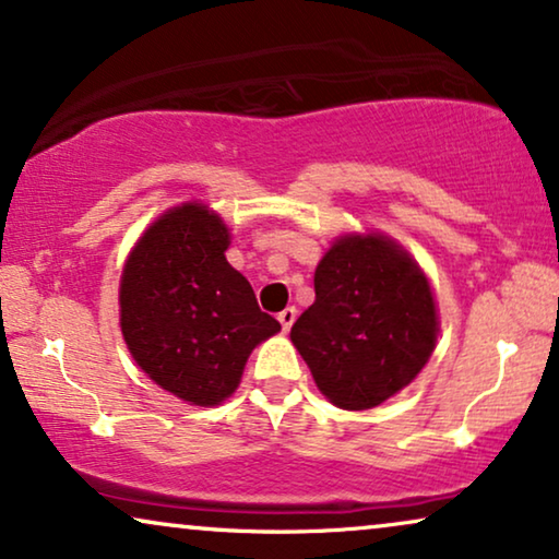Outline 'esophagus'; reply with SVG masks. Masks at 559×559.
Returning <instances> with one entry per match:
<instances>
[{
    "label": "esophagus",
    "mask_w": 559,
    "mask_h": 559,
    "mask_svg": "<svg viewBox=\"0 0 559 559\" xmlns=\"http://www.w3.org/2000/svg\"><path fill=\"white\" fill-rule=\"evenodd\" d=\"M278 322H281V326H284V332H288L294 326V322H296V309L294 307H288V309H284L278 314Z\"/></svg>",
    "instance_id": "1"
}]
</instances>
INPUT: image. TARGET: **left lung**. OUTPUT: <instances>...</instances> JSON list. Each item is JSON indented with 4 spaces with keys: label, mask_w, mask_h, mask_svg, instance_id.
<instances>
[{
    "label": "left lung",
    "mask_w": 559,
    "mask_h": 559,
    "mask_svg": "<svg viewBox=\"0 0 559 559\" xmlns=\"http://www.w3.org/2000/svg\"><path fill=\"white\" fill-rule=\"evenodd\" d=\"M317 299L292 342L322 396L366 412L404 391L440 337V309L424 267L391 235L334 237L314 271Z\"/></svg>",
    "instance_id": "1"
}]
</instances>
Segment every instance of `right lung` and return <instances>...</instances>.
Returning a JSON list of instances; mask_svg holds the SVG:
<instances>
[{"label":"right lung","instance_id":"1","mask_svg":"<svg viewBox=\"0 0 559 559\" xmlns=\"http://www.w3.org/2000/svg\"><path fill=\"white\" fill-rule=\"evenodd\" d=\"M229 242L210 204H176L145 227L119 275V330L132 360L191 406L225 404L252 349L281 332L227 263Z\"/></svg>","mask_w":559,"mask_h":559}]
</instances>
